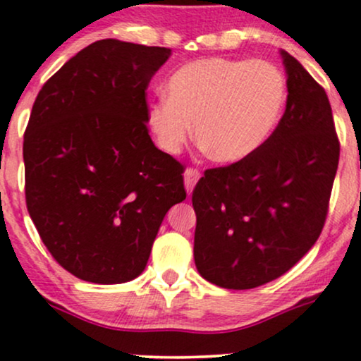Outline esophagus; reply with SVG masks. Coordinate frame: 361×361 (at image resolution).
<instances>
[{
	"label": "esophagus",
	"instance_id": "1",
	"mask_svg": "<svg viewBox=\"0 0 361 361\" xmlns=\"http://www.w3.org/2000/svg\"><path fill=\"white\" fill-rule=\"evenodd\" d=\"M183 178H185L186 192L192 193V190L195 188V185H197V181L200 180V171H198V169H195V168H186Z\"/></svg>",
	"mask_w": 361,
	"mask_h": 361
}]
</instances>
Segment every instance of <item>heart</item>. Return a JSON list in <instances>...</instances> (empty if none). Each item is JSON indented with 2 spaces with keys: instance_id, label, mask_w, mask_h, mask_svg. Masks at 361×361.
Here are the masks:
<instances>
[{
  "instance_id": "heart-1",
  "label": "heart",
  "mask_w": 361,
  "mask_h": 361,
  "mask_svg": "<svg viewBox=\"0 0 361 361\" xmlns=\"http://www.w3.org/2000/svg\"><path fill=\"white\" fill-rule=\"evenodd\" d=\"M287 81L267 61L207 57L169 76L166 98L147 110L159 149L178 154L195 127L198 146L215 163L233 164L255 154L279 126Z\"/></svg>"
}]
</instances>
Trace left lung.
Masks as SVG:
<instances>
[{"instance_id":"8db88e82","label":"left lung","mask_w":361,"mask_h":361,"mask_svg":"<svg viewBox=\"0 0 361 361\" xmlns=\"http://www.w3.org/2000/svg\"><path fill=\"white\" fill-rule=\"evenodd\" d=\"M287 106L255 154L207 169L192 195L195 267L222 288L259 287L287 273L324 227L339 161L333 111L322 86L280 51Z\"/></svg>"}]
</instances>
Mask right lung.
Returning a JSON list of instances; mask_svg holds the SVG:
<instances>
[{"label":"right lung","mask_w":361,"mask_h":361,"mask_svg":"<svg viewBox=\"0 0 361 361\" xmlns=\"http://www.w3.org/2000/svg\"><path fill=\"white\" fill-rule=\"evenodd\" d=\"M169 56L98 40L35 98L23 137L27 209L54 259L80 280L139 276L164 215L186 198L183 166L147 130L146 90Z\"/></svg>","instance_id":"1"}]
</instances>
